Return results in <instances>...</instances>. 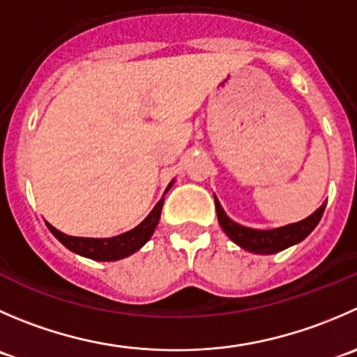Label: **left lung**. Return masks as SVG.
<instances>
[{
	"label": "left lung",
	"mask_w": 357,
	"mask_h": 357,
	"mask_svg": "<svg viewBox=\"0 0 357 357\" xmlns=\"http://www.w3.org/2000/svg\"><path fill=\"white\" fill-rule=\"evenodd\" d=\"M214 204H216L218 221H220L225 234L242 249L256 252V255H274V252L282 251L289 245L302 242L317 227V223L323 218L324 207H326V204H323L319 209L314 211L309 218L298 221V223L286 225V227L274 228V230H256V228L242 227V225L231 221L216 197H214Z\"/></svg>",
	"instance_id": "1"
}]
</instances>
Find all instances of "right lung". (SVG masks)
<instances>
[{
    "label": "right lung",
    "mask_w": 357,
    "mask_h": 357,
    "mask_svg": "<svg viewBox=\"0 0 357 357\" xmlns=\"http://www.w3.org/2000/svg\"><path fill=\"white\" fill-rule=\"evenodd\" d=\"M174 179L169 183L167 190L172 186ZM164 193V195H165ZM162 206H164V197L157 202V206L151 209V213L137 225L132 230L126 231L122 235H116V237L109 238H91V237H71V235H66L62 231H59L57 228L52 227L50 223H47L48 230L57 237L59 242L66 245L69 251L76 252L79 256H85V258L98 259V261H115V259H122L130 256L132 252H136L137 249L143 248L150 237L153 235L155 228H157L158 220H160Z\"/></svg>",
    "instance_id": "1"
}]
</instances>
